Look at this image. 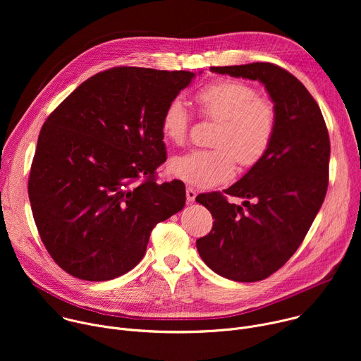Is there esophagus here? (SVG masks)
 I'll return each mask as SVG.
<instances>
[{
  "mask_svg": "<svg viewBox=\"0 0 361 361\" xmlns=\"http://www.w3.org/2000/svg\"><path fill=\"white\" fill-rule=\"evenodd\" d=\"M185 195H187V201L188 202H194L195 197H197V192L192 187H187V191H185Z\"/></svg>",
  "mask_w": 361,
  "mask_h": 361,
  "instance_id": "obj_1",
  "label": "esophagus"
}]
</instances>
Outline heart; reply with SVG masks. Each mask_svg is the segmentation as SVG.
Instances as JSON below:
<instances>
[{
  "instance_id": "obj_1",
  "label": "heart",
  "mask_w": 361,
  "mask_h": 361,
  "mask_svg": "<svg viewBox=\"0 0 361 361\" xmlns=\"http://www.w3.org/2000/svg\"><path fill=\"white\" fill-rule=\"evenodd\" d=\"M194 99L204 117L219 121L213 149H194L173 157L170 174L187 184L209 188L233 178L235 159L254 166L267 152L276 133V110L259 98L255 88L238 80H219L202 87ZM191 116L180 98H173L161 117V133L173 144L187 138Z\"/></svg>"
}]
</instances>
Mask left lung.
<instances>
[{"label":"left lung","mask_w":361,"mask_h":361,"mask_svg":"<svg viewBox=\"0 0 361 361\" xmlns=\"http://www.w3.org/2000/svg\"><path fill=\"white\" fill-rule=\"evenodd\" d=\"M210 71L260 81L276 110L267 152L224 190L244 198L246 212L220 192L195 198L214 219L210 234L195 243L202 262L228 280L260 281L286 264L322 207L329 185V131L316 99L281 67L252 63Z\"/></svg>","instance_id":"1"}]
</instances>
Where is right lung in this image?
I'll return each mask as SVG.
<instances>
[{
	"instance_id": "right-lung-1",
	"label": "right lung",
	"mask_w": 361,
	"mask_h": 361,
	"mask_svg": "<svg viewBox=\"0 0 361 361\" xmlns=\"http://www.w3.org/2000/svg\"><path fill=\"white\" fill-rule=\"evenodd\" d=\"M194 77L138 67L102 71L44 123L28 195L47 251L68 274L107 281L128 273L152 228L183 210L184 184H159L154 171L167 159L163 111Z\"/></svg>"
}]
</instances>
